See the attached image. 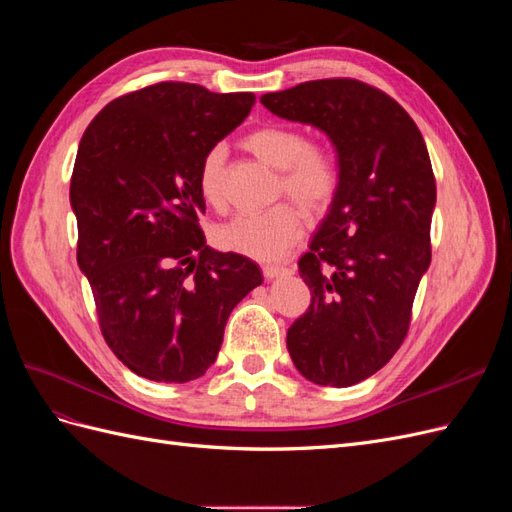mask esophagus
<instances>
[{
	"label": "esophagus",
	"instance_id": "1",
	"mask_svg": "<svg viewBox=\"0 0 512 512\" xmlns=\"http://www.w3.org/2000/svg\"><path fill=\"white\" fill-rule=\"evenodd\" d=\"M294 273L292 267H284V265H265L262 267V275L267 277V280H273V277H282V275H290Z\"/></svg>",
	"mask_w": 512,
	"mask_h": 512
}]
</instances>
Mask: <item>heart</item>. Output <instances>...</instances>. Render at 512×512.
Segmentation results:
<instances>
[{"mask_svg": "<svg viewBox=\"0 0 512 512\" xmlns=\"http://www.w3.org/2000/svg\"><path fill=\"white\" fill-rule=\"evenodd\" d=\"M243 147L258 160L280 170L277 194L290 196L307 213L331 207L342 166L329 147L309 143L303 130L290 126H262L243 138ZM226 149L213 145L198 164V192L213 209L226 207ZM303 235V218L292 205H275L262 213H243L220 226L215 241L230 252L256 260L286 254Z\"/></svg>", "mask_w": 512, "mask_h": 512, "instance_id": "1", "label": "heart"}]
</instances>
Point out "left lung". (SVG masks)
Wrapping results in <instances>:
<instances>
[{"label": "left lung", "instance_id": "obj_1", "mask_svg": "<svg viewBox=\"0 0 512 512\" xmlns=\"http://www.w3.org/2000/svg\"><path fill=\"white\" fill-rule=\"evenodd\" d=\"M331 138L342 185L299 260L312 290L286 335L290 359L322 386H352L393 359L431 262L436 177L421 130L384 91L356 79L307 81L260 98Z\"/></svg>", "mask_w": 512, "mask_h": 512}]
</instances>
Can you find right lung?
Segmentation results:
<instances>
[{"label": "right lung", "instance_id": "obj_1", "mask_svg": "<svg viewBox=\"0 0 512 512\" xmlns=\"http://www.w3.org/2000/svg\"><path fill=\"white\" fill-rule=\"evenodd\" d=\"M256 96L164 81L108 102L70 179L76 260L108 348L134 374L190 382L218 359L235 305L262 284L254 260L211 250L198 164Z\"/></svg>", "mask_w": 512, "mask_h": 512}]
</instances>
